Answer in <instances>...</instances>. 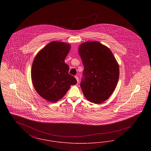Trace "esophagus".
<instances>
[{"instance_id":"34e87169","label":"esophagus","mask_w":151,"mask_h":151,"mask_svg":"<svg viewBox=\"0 0 151 151\" xmlns=\"http://www.w3.org/2000/svg\"><path fill=\"white\" fill-rule=\"evenodd\" d=\"M75 78H76V80H77V81H78V82H79V77H78V76H75Z\"/></svg>"}]
</instances>
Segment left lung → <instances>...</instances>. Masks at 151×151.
Listing matches in <instances>:
<instances>
[{
	"label": "left lung",
	"mask_w": 151,
	"mask_h": 151,
	"mask_svg": "<svg viewBox=\"0 0 151 151\" xmlns=\"http://www.w3.org/2000/svg\"><path fill=\"white\" fill-rule=\"evenodd\" d=\"M79 53L84 67L80 83L83 92L90 102L102 103L115 90L119 65L111 50L97 41L81 44Z\"/></svg>",
	"instance_id": "obj_1"
}]
</instances>
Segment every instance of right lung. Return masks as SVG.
Instances as JSON below:
<instances>
[{
  "label": "right lung",
  "instance_id": "obj_1",
  "mask_svg": "<svg viewBox=\"0 0 151 151\" xmlns=\"http://www.w3.org/2000/svg\"><path fill=\"white\" fill-rule=\"evenodd\" d=\"M70 50L68 43L52 41L37 55L33 60L31 77L37 92L46 100L55 102L62 99L70 86L77 83L68 73L65 59Z\"/></svg>",
  "mask_w": 151,
  "mask_h": 151
}]
</instances>
